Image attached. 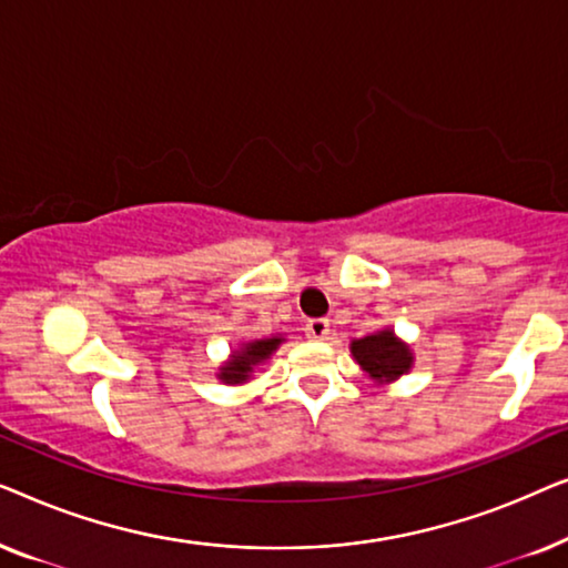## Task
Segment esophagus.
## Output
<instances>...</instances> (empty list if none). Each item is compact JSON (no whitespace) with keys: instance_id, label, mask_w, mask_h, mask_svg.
I'll return each instance as SVG.
<instances>
[{"instance_id":"obj_1","label":"esophagus","mask_w":568,"mask_h":568,"mask_svg":"<svg viewBox=\"0 0 568 568\" xmlns=\"http://www.w3.org/2000/svg\"><path fill=\"white\" fill-rule=\"evenodd\" d=\"M328 331H331V323L325 321V317H310V321L305 323V333L315 341L328 338Z\"/></svg>"}]
</instances>
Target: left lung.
Here are the masks:
<instances>
[{"label": "left lung", "instance_id": "obj_1", "mask_svg": "<svg viewBox=\"0 0 568 568\" xmlns=\"http://www.w3.org/2000/svg\"><path fill=\"white\" fill-rule=\"evenodd\" d=\"M352 354L362 364V369H367L372 377L395 379L410 367L408 348L393 336V331H379L354 341Z\"/></svg>", "mask_w": 568, "mask_h": 568}]
</instances>
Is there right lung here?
Masks as SVG:
<instances>
[{
	"label": "right lung",
	"instance_id": "1",
	"mask_svg": "<svg viewBox=\"0 0 568 568\" xmlns=\"http://www.w3.org/2000/svg\"><path fill=\"white\" fill-rule=\"evenodd\" d=\"M282 344V338H266V341H253V344H245L243 352L232 356V359L222 367V379L224 383H243V379L251 377L255 364L268 359L271 352H276V346Z\"/></svg>",
	"mask_w": 568,
	"mask_h": 568
}]
</instances>
